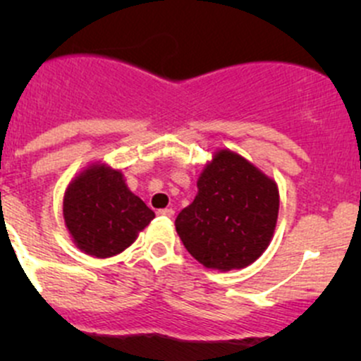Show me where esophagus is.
I'll list each match as a JSON object with an SVG mask.
<instances>
[{
    "mask_svg": "<svg viewBox=\"0 0 361 361\" xmlns=\"http://www.w3.org/2000/svg\"><path fill=\"white\" fill-rule=\"evenodd\" d=\"M157 213L164 218H173L174 216V211L171 209V207H164V209H159Z\"/></svg>",
    "mask_w": 361,
    "mask_h": 361,
    "instance_id": "1",
    "label": "esophagus"
}]
</instances>
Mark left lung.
<instances>
[{
  "label": "left lung",
  "mask_w": 361,
  "mask_h": 361,
  "mask_svg": "<svg viewBox=\"0 0 361 361\" xmlns=\"http://www.w3.org/2000/svg\"><path fill=\"white\" fill-rule=\"evenodd\" d=\"M278 213L276 181L243 155L221 148L202 169L194 202L174 225L199 264L227 272L248 267L267 250Z\"/></svg>",
  "instance_id": "8db88e82"
}]
</instances>
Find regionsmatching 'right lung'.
Returning a JSON list of instances; mask_svg holds the SVG:
<instances>
[{
  "instance_id": "add662e5",
  "label": "right lung",
  "mask_w": 361,
  "mask_h": 361,
  "mask_svg": "<svg viewBox=\"0 0 361 361\" xmlns=\"http://www.w3.org/2000/svg\"><path fill=\"white\" fill-rule=\"evenodd\" d=\"M63 216L76 248L96 258L122 253L155 218L120 169L92 162L69 181Z\"/></svg>"
}]
</instances>
